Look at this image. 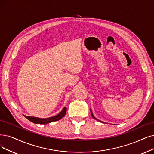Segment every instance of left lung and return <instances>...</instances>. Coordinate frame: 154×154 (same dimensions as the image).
Returning <instances> with one entry per match:
<instances>
[{
    "mask_svg": "<svg viewBox=\"0 0 154 154\" xmlns=\"http://www.w3.org/2000/svg\"><path fill=\"white\" fill-rule=\"evenodd\" d=\"M90 112H91V116H92V118H93L94 119H96V120H97L98 121H99V122H102V121H100V120H98V119H97L94 116V114H93V112H92V111H91V110L90 109Z\"/></svg>",
    "mask_w": 154,
    "mask_h": 154,
    "instance_id": "obj_1",
    "label": "left lung"
}]
</instances>
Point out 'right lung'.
<instances>
[{"label":"right lung","mask_w":154,"mask_h":154,"mask_svg":"<svg viewBox=\"0 0 154 154\" xmlns=\"http://www.w3.org/2000/svg\"><path fill=\"white\" fill-rule=\"evenodd\" d=\"M66 110H67V108L64 107L63 109L62 110V111H61L60 113H59L58 114L52 117H50V118H36V117H33V116H27L24 115L23 116L25 117L27 119H28L31 122H33L35 124L46 125L48 123H50V122L59 121L60 119H62L66 113Z\"/></svg>","instance_id":"obj_1"}]
</instances>
